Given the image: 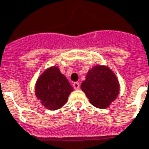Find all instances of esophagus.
<instances>
[{"label": "esophagus", "instance_id": "obj_1", "mask_svg": "<svg viewBox=\"0 0 149 149\" xmlns=\"http://www.w3.org/2000/svg\"><path fill=\"white\" fill-rule=\"evenodd\" d=\"M73 88H74V89H76V90H77V89L80 88V84L78 83V82H75V83H73Z\"/></svg>", "mask_w": 149, "mask_h": 149}]
</instances>
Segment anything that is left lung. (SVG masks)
<instances>
[{
    "mask_svg": "<svg viewBox=\"0 0 149 149\" xmlns=\"http://www.w3.org/2000/svg\"><path fill=\"white\" fill-rule=\"evenodd\" d=\"M80 87L90 102L97 108L108 107L119 94L118 80L107 66L96 65L90 69Z\"/></svg>",
    "mask_w": 149,
    "mask_h": 149,
    "instance_id": "left-lung-1",
    "label": "left lung"
}]
</instances>
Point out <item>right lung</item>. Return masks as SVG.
I'll list each match as a JSON object with an SVG mask.
<instances>
[{
    "label": "right lung",
    "mask_w": 149,
    "mask_h": 149,
    "mask_svg": "<svg viewBox=\"0 0 149 149\" xmlns=\"http://www.w3.org/2000/svg\"><path fill=\"white\" fill-rule=\"evenodd\" d=\"M72 91L69 80L56 66L47 69L38 77L35 84L36 97L50 111L62 107Z\"/></svg>",
    "instance_id": "right-lung-1"
}]
</instances>
